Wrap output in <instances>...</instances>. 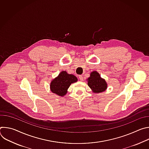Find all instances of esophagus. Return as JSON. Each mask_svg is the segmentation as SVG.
<instances>
[{
    "instance_id": "obj_1",
    "label": "esophagus",
    "mask_w": 149,
    "mask_h": 149,
    "mask_svg": "<svg viewBox=\"0 0 149 149\" xmlns=\"http://www.w3.org/2000/svg\"><path fill=\"white\" fill-rule=\"evenodd\" d=\"M79 78L80 80L82 81V80H83V76H82V75H79Z\"/></svg>"
}]
</instances>
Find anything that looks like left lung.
Returning <instances> with one entry per match:
<instances>
[{
  "instance_id": "left-lung-1",
  "label": "left lung",
  "mask_w": 149,
  "mask_h": 149,
  "mask_svg": "<svg viewBox=\"0 0 149 149\" xmlns=\"http://www.w3.org/2000/svg\"><path fill=\"white\" fill-rule=\"evenodd\" d=\"M88 85L95 93H99L104 91L107 88L105 81L101 78L97 71L91 73L90 77L88 78Z\"/></svg>"
}]
</instances>
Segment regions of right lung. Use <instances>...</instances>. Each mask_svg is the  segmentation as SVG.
<instances>
[{
    "instance_id": "right-lung-1",
    "label": "right lung",
    "mask_w": 149,
    "mask_h": 149,
    "mask_svg": "<svg viewBox=\"0 0 149 149\" xmlns=\"http://www.w3.org/2000/svg\"><path fill=\"white\" fill-rule=\"evenodd\" d=\"M77 81V78L75 75L68 74L66 71H62L58 77L52 81L51 90L53 93L63 97L67 93L71 84Z\"/></svg>"
}]
</instances>
